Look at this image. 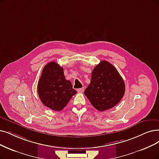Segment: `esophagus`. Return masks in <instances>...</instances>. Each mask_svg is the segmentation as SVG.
Returning <instances> with one entry per match:
<instances>
[{"label":"esophagus","instance_id":"34e87169","mask_svg":"<svg viewBox=\"0 0 159 159\" xmlns=\"http://www.w3.org/2000/svg\"><path fill=\"white\" fill-rule=\"evenodd\" d=\"M77 91L78 93H83L84 91V87H82V88H80V89H77Z\"/></svg>","mask_w":159,"mask_h":159}]
</instances>
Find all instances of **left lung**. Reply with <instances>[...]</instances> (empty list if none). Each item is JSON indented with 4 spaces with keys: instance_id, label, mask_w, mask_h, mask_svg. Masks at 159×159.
Here are the masks:
<instances>
[{
    "instance_id": "1",
    "label": "left lung",
    "mask_w": 159,
    "mask_h": 159,
    "mask_svg": "<svg viewBox=\"0 0 159 159\" xmlns=\"http://www.w3.org/2000/svg\"><path fill=\"white\" fill-rule=\"evenodd\" d=\"M125 92L124 80L117 69L109 62L102 61L93 69L84 94L94 108L104 111L116 106Z\"/></svg>"
}]
</instances>
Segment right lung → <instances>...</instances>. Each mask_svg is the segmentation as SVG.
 Returning <instances> with one entry per match:
<instances>
[{"label":"right lung","mask_w":159,"mask_h":159,"mask_svg":"<svg viewBox=\"0 0 159 159\" xmlns=\"http://www.w3.org/2000/svg\"><path fill=\"white\" fill-rule=\"evenodd\" d=\"M38 93L43 105L59 111L77 93L70 81L65 79L62 67L54 61L44 66L38 84Z\"/></svg>","instance_id":"right-lung-1"}]
</instances>
